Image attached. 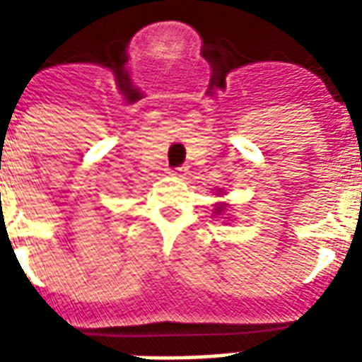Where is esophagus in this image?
Returning a JSON list of instances; mask_svg holds the SVG:
<instances>
[{
	"mask_svg": "<svg viewBox=\"0 0 362 362\" xmlns=\"http://www.w3.org/2000/svg\"><path fill=\"white\" fill-rule=\"evenodd\" d=\"M170 173H173V176H184L186 168H174V170H170Z\"/></svg>",
	"mask_w": 362,
	"mask_h": 362,
	"instance_id": "obj_1",
	"label": "esophagus"
}]
</instances>
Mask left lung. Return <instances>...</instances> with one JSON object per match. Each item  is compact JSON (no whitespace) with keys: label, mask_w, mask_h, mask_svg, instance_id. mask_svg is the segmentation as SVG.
I'll return each instance as SVG.
<instances>
[{"label":"left lung","mask_w":362,"mask_h":362,"mask_svg":"<svg viewBox=\"0 0 362 362\" xmlns=\"http://www.w3.org/2000/svg\"><path fill=\"white\" fill-rule=\"evenodd\" d=\"M223 209H225V207H223V205H221V207H217V213H221V211H223Z\"/></svg>","instance_id":"1"}]
</instances>
